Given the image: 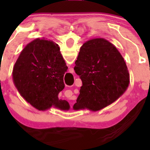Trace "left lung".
Returning <instances> with one entry per match:
<instances>
[{
	"instance_id": "obj_1",
	"label": "left lung",
	"mask_w": 150,
	"mask_h": 150,
	"mask_svg": "<svg viewBox=\"0 0 150 150\" xmlns=\"http://www.w3.org/2000/svg\"><path fill=\"white\" fill-rule=\"evenodd\" d=\"M74 71L83 83L74 110H99L117 100L128 88L129 73L116 46L104 38L91 39L79 50Z\"/></svg>"
}]
</instances>
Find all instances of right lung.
<instances>
[{
    "label": "right lung",
    "instance_id": "1",
    "mask_svg": "<svg viewBox=\"0 0 150 150\" xmlns=\"http://www.w3.org/2000/svg\"><path fill=\"white\" fill-rule=\"evenodd\" d=\"M67 70L59 45L38 38L21 52L13 67V80L21 96L36 109L46 110L54 106L67 110V101L58 97L64 88Z\"/></svg>",
    "mask_w": 150,
    "mask_h": 150
}]
</instances>
